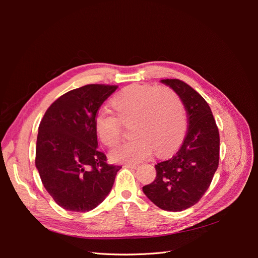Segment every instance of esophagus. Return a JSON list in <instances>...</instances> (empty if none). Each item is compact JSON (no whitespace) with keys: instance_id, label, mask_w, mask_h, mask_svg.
I'll list each match as a JSON object with an SVG mask.
<instances>
[{"instance_id":"1","label":"esophagus","mask_w":258,"mask_h":258,"mask_svg":"<svg viewBox=\"0 0 258 258\" xmlns=\"http://www.w3.org/2000/svg\"><path fill=\"white\" fill-rule=\"evenodd\" d=\"M126 168H130V169H137L138 165H132V163H127V165H124Z\"/></svg>"}]
</instances>
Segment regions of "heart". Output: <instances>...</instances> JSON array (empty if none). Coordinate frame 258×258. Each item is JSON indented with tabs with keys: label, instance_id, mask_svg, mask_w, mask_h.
Here are the masks:
<instances>
[{
	"label": "heart",
	"instance_id": "b5f03b06",
	"mask_svg": "<svg viewBox=\"0 0 258 258\" xmlns=\"http://www.w3.org/2000/svg\"><path fill=\"white\" fill-rule=\"evenodd\" d=\"M116 116L101 110L95 117L97 135L107 147L120 141L123 126L131 124L135 137L117 146L111 157L117 162L136 163L153 151L163 156L174 152L186 134V117L182 101L167 87L136 85L121 90L112 100Z\"/></svg>",
	"mask_w": 258,
	"mask_h": 258
}]
</instances>
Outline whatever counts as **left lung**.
<instances>
[{"mask_svg":"<svg viewBox=\"0 0 258 258\" xmlns=\"http://www.w3.org/2000/svg\"><path fill=\"white\" fill-rule=\"evenodd\" d=\"M182 100L188 128L179 150L155 165L156 178L143 186L153 204L179 212L196 205L208 190L220 160V134L212 111L199 93L181 80H162Z\"/></svg>","mask_w":258,"mask_h":258,"instance_id":"1","label":"left lung"}]
</instances>
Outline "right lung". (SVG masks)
I'll use <instances>...</instances> for the list:
<instances>
[{"mask_svg":"<svg viewBox=\"0 0 258 258\" xmlns=\"http://www.w3.org/2000/svg\"><path fill=\"white\" fill-rule=\"evenodd\" d=\"M90 84L59 97L38 127L35 166L45 189L61 208L88 212L111 191L120 166L98 150L95 117L117 89Z\"/></svg>","mask_w":258,"mask_h":258,"instance_id":"1","label":"right lung"}]
</instances>
